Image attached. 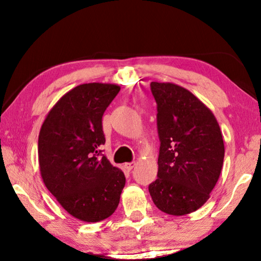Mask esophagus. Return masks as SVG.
<instances>
[{"instance_id": "esophagus-1", "label": "esophagus", "mask_w": 261, "mask_h": 261, "mask_svg": "<svg viewBox=\"0 0 261 261\" xmlns=\"http://www.w3.org/2000/svg\"><path fill=\"white\" fill-rule=\"evenodd\" d=\"M136 166V162H130V163H125L124 165V168H125V170H127V171H131L132 169H134V167Z\"/></svg>"}]
</instances>
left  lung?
<instances>
[{
  "label": "left lung",
  "mask_w": 261,
  "mask_h": 261,
  "mask_svg": "<svg viewBox=\"0 0 261 261\" xmlns=\"http://www.w3.org/2000/svg\"><path fill=\"white\" fill-rule=\"evenodd\" d=\"M158 105V178L148 191L159 210L180 216L199 210L220 177L224 144L214 114L174 83H151Z\"/></svg>",
  "instance_id": "8db88e82"
}]
</instances>
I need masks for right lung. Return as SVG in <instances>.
Listing matches in <instances>:
<instances>
[{
  "instance_id": "obj_1",
  "label": "right lung",
  "mask_w": 261,
  "mask_h": 261,
  "mask_svg": "<svg viewBox=\"0 0 261 261\" xmlns=\"http://www.w3.org/2000/svg\"><path fill=\"white\" fill-rule=\"evenodd\" d=\"M116 84L88 83L67 92L48 112L38 140L43 183L60 205L83 222L116 211L125 177L99 147L102 115L120 92Z\"/></svg>"
}]
</instances>
